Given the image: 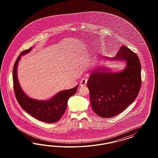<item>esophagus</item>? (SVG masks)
Returning a JSON list of instances; mask_svg holds the SVG:
<instances>
[{"mask_svg": "<svg viewBox=\"0 0 158 158\" xmlns=\"http://www.w3.org/2000/svg\"><path fill=\"white\" fill-rule=\"evenodd\" d=\"M87 82V80L86 79H83L81 81H80V86L81 87H84V86H86Z\"/></svg>", "mask_w": 158, "mask_h": 158, "instance_id": "esophagus-1", "label": "esophagus"}]
</instances>
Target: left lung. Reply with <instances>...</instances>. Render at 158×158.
Returning <instances> with one entry per match:
<instances>
[{"instance_id":"left-lung-1","label":"left lung","mask_w":158,"mask_h":158,"mask_svg":"<svg viewBox=\"0 0 158 158\" xmlns=\"http://www.w3.org/2000/svg\"><path fill=\"white\" fill-rule=\"evenodd\" d=\"M103 58L126 63L120 72H111L104 66L91 70L87 83L93 111L102 118H112L123 112L138 96L141 64L137 54L125 46H121L114 57Z\"/></svg>"}]
</instances>
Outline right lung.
I'll use <instances>...</instances> for the list:
<instances>
[{"instance_id":"obj_1","label":"right lung","mask_w":158,"mask_h":158,"mask_svg":"<svg viewBox=\"0 0 158 158\" xmlns=\"http://www.w3.org/2000/svg\"><path fill=\"white\" fill-rule=\"evenodd\" d=\"M33 47L21 52L15 62L13 71V79L15 94L21 108L35 119L48 123L58 121L64 115L68 99L76 93L78 85L75 87L60 91L47 100H38L30 98L23 90L17 77V67L21 57L29 53Z\"/></svg>"}]
</instances>
